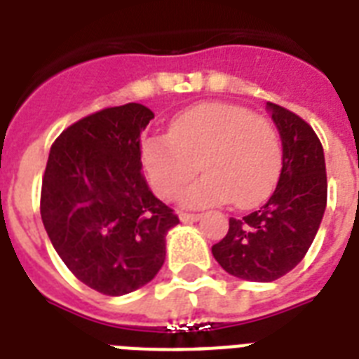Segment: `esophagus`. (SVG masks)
Returning <instances> with one entry per match:
<instances>
[{"mask_svg": "<svg viewBox=\"0 0 359 359\" xmlns=\"http://www.w3.org/2000/svg\"><path fill=\"white\" fill-rule=\"evenodd\" d=\"M199 218H201V214H191V212L180 214V222H184V224H191V222H197Z\"/></svg>", "mask_w": 359, "mask_h": 359, "instance_id": "34e87169", "label": "esophagus"}]
</instances>
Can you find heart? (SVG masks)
Returning a JSON list of instances; mask_svg holds the SVG:
<instances>
[{
  "label": "heart",
  "mask_w": 359,
  "mask_h": 359,
  "mask_svg": "<svg viewBox=\"0 0 359 359\" xmlns=\"http://www.w3.org/2000/svg\"><path fill=\"white\" fill-rule=\"evenodd\" d=\"M141 163L163 199L179 196L199 169L201 179L184 191L186 207H210L233 199L251 207L273 190L281 171V141L266 117L236 104L210 102L186 109L168 135L141 145Z\"/></svg>",
  "instance_id": "1"
}]
</instances>
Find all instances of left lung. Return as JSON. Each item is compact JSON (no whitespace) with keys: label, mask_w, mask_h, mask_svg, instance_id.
I'll return each instance as SVG.
<instances>
[{"label":"left lung","mask_w":359,"mask_h":359,"mask_svg":"<svg viewBox=\"0 0 359 359\" xmlns=\"http://www.w3.org/2000/svg\"><path fill=\"white\" fill-rule=\"evenodd\" d=\"M281 135L283 168L262 207L229 219V231L212 245L225 272L248 281H276L306 257L323 222L328 180L323 143L290 109L268 102Z\"/></svg>","instance_id":"obj_1"}]
</instances>
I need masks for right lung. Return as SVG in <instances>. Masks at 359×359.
Listing matches in <instances>:
<instances>
[{"instance_id": "add662e5", "label": "right lung", "mask_w": 359, "mask_h": 359, "mask_svg": "<svg viewBox=\"0 0 359 359\" xmlns=\"http://www.w3.org/2000/svg\"><path fill=\"white\" fill-rule=\"evenodd\" d=\"M151 109L104 108L63 130L42 177L41 216L53 248L81 283L106 296L147 285L165 261L179 216L141 173V132Z\"/></svg>"}]
</instances>
